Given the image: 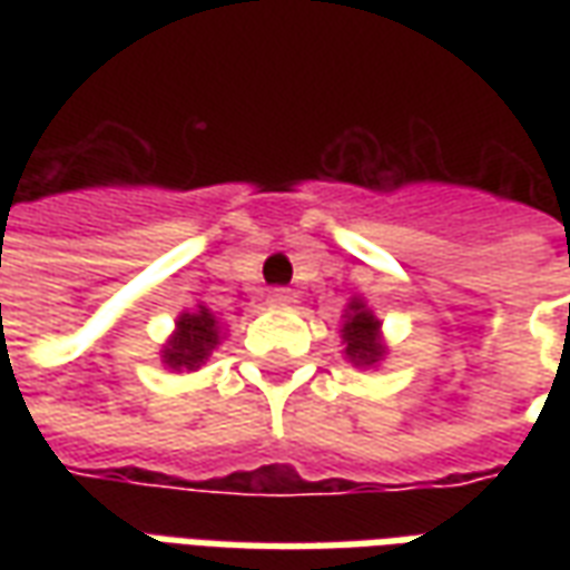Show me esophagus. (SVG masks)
Listing matches in <instances>:
<instances>
[{
  "mask_svg": "<svg viewBox=\"0 0 570 570\" xmlns=\"http://www.w3.org/2000/svg\"><path fill=\"white\" fill-rule=\"evenodd\" d=\"M268 302H272V305H293V302H296V293H293V289H284V286H277V289L268 293Z\"/></svg>",
  "mask_w": 570,
  "mask_h": 570,
  "instance_id": "esophagus-1",
  "label": "esophagus"
}]
</instances>
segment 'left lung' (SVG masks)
<instances>
[{
    "instance_id": "8db88e82",
    "label": "left lung",
    "mask_w": 570,
    "mask_h": 570,
    "mask_svg": "<svg viewBox=\"0 0 570 570\" xmlns=\"http://www.w3.org/2000/svg\"><path fill=\"white\" fill-rule=\"evenodd\" d=\"M342 345H345V360L354 370H375L384 357H387V345H384L382 321L375 317V311L366 305L363 296H351L345 314H342Z\"/></svg>"
}]
</instances>
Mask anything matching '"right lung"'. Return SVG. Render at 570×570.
<instances>
[{
  "instance_id": "1",
  "label": "right lung",
  "mask_w": 570,
  "mask_h": 570,
  "mask_svg": "<svg viewBox=\"0 0 570 570\" xmlns=\"http://www.w3.org/2000/svg\"><path fill=\"white\" fill-rule=\"evenodd\" d=\"M223 338L225 330L219 326V317L198 302L195 308L176 317L174 333L161 345V363L170 372H195L223 345Z\"/></svg>"
}]
</instances>
